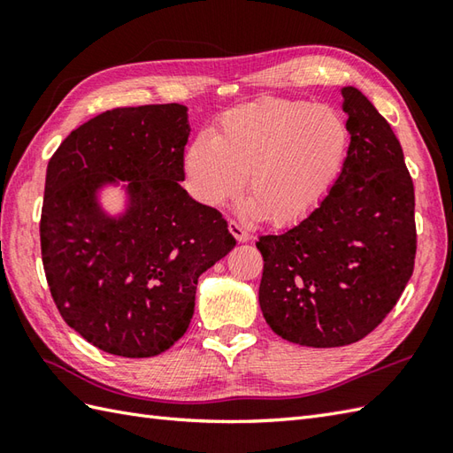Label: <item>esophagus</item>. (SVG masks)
Segmentation results:
<instances>
[{
	"label": "esophagus",
	"mask_w": 453,
	"mask_h": 453,
	"mask_svg": "<svg viewBox=\"0 0 453 453\" xmlns=\"http://www.w3.org/2000/svg\"><path fill=\"white\" fill-rule=\"evenodd\" d=\"M227 227H229V234H232L239 243H245V242H249V239H251V234H249L247 229L242 224H239V221H235V219L229 221Z\"/></svg>",
	"instance_id": "esophagus-1"
}]
</instances>
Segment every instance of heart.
<instances>
[{"label": "heart", "mask_w": 453, "mask_h": 453, "mask_svg": "<svg viewBox=\"0 0 453 453\" xmlns=\"http://www.w3.org/2000/svg\"><path fill=\"white\" fill-rule=\"evenodd\" d=\"M349 128L339 111L296 99H263L227 111L216 136L200 134L185 153L192 195L221 206L245 185L247 210L274 226L305 218L344 165Z\"/></svg>", "instance_id": "obj_1"}]
</instances>
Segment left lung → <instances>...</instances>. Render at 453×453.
Instances as JSON below:
<instances>
[{
	"label": "left lung",
	"instance_id": "8db88e82",
	"mask_svg": "<svg viewBox=\"0 0 453 453\" xmlns=\"http://www.w3.org/2000/svg\"><path fill=\"white\" fill-rule=\"evenodd\" d=\"M350 146L329 195L300 224L261 235L258 303L282 339L313 346L364 339L395 307L415 268V187L388 120L342 88Z\"/></svg>",
	"mask_w": 453,
	"mask_h": 453
}]
</instances>
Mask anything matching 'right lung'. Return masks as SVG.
<instances>
[{
    "label": "right lung",
    "mask_w": 453,
    "mask_h": 453,
    "mask_svg": "<svg viewBox=\"0 0 453 453\" xmlns=\"http://www.w3.org/2000/svg\"><path fill=\"white\" fill-rule=\"evenodd\" d=\"M188 134L185 104L112 109L75 128L48 161L46 282L64 321L109 354L171 349L195 313L198 276L235 247L219 211L180 187ZM119 180L129 208L112 219L96 192Z\"/></svg>",
    "instance_id": "add662e5"
}]
</instances>
